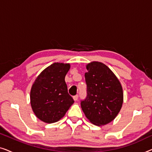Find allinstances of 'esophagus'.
Masks as SVG:
<instances>
[{
	"mask_svg": "<svg viewBox=\"0 0 152 152\" xmlns=\"http://www.w3.org/2000/svg\"><path fill=\"white\" fill-rule=\"evenodd\" d=\"M78 95H74L73 96V99H74V100L75 101H77L78 99Z\"/></svg>",
	"mask_w": 152,
	"mask_h": 152,
	"instance_id": "esophagus-1",
	"label": "esophagus"
}]
</instances>
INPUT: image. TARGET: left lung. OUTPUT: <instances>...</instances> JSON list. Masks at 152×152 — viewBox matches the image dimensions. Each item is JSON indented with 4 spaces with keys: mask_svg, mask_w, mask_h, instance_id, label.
Wrapping results in <instances>:
<instances>
[{
    "mask_svg": "<svg viewBox=\"0 0 152 152\" xmlns=\"http://www.w3.org/2000/svg\"><path fill=\"white\" fill-rule=\"evenodd\" d=\"M86 68V97L81 100V107L92 123L104 125L115 119L121 109L122 86L113 72L102 63L92 62Z\"/></svg>",
    "mask_w": 152,
    "mask_h": 152,
    "instance_id": "left-lung-1",
    "label": "left lung"
}]
</instances>
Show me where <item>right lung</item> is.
<instances>
[{"mask_svg": "<svg viewBox=\"0 0 152 152\" xmlns=\"http://www.w3.org/2000/svg\"><path fill=\"white\" fill-rule=\"evenodd\" d=\"M69 69L68 64H53L39 75L32 85L30 92L32 110L39 119L46 123L59 120L74 103L65 82Z\"/></svg>", "mask_w": 152, "mask_h": 152, "instance_id": "1", "label": "right lung"}]
</instances>
